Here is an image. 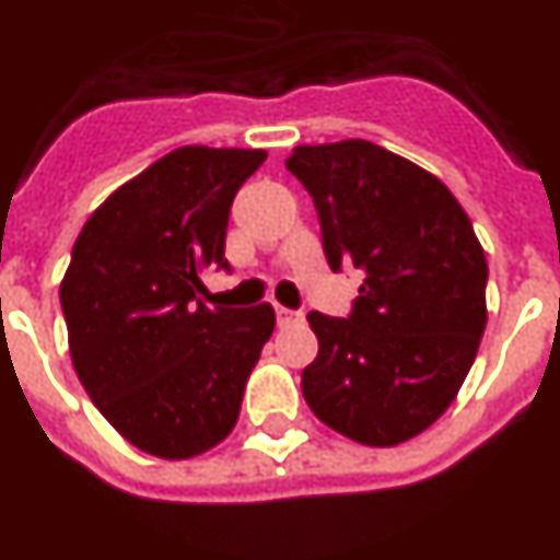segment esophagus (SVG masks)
I'll use <instances>...</instances> for the list:
<instances>
[{
  "label": "esophagus",
  "mask_w": 560,
  "mask_h": 560,
  "mask_svg": "<svg viewBox=\"0 0 560 560\" xmlns=\"http://www.w3.org/2000/svg\"><path fill=\"white\" fill-rule=\"evenodd\" d=\"M302 318H304L302 313H295V310L276 304V322H279V327H290V324H299Z\"/></svg>",
  "instance_id": "1"
}]
</instances>
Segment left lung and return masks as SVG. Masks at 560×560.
Wrapping results in <instances>:
<instances>
[{"label":"left lung","instance_id":"1","mask_svg":"<svg viewBox=\"0 0 560 560\" xmlns=\"http://www.w3.org/2000/svg\"><path fill=\"white\" fill-rule=\"evenodd\" d=\"M288 171L313 196L332 270H364L350 318L307 316L304 401L347 439L396 447L444 416L476 361L483 247L439 176L373 142L299 144Z\"/></svg>","mask_w":560,"mask_h":560}]
</instances>
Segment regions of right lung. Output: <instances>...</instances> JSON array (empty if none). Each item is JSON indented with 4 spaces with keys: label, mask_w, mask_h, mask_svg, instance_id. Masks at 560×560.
<instances>
[{
    "label": "right lung",
    "mask_w": 560,
    "mask_h": 560,
    "mask_svg": "<svg viewBox=\"0 0 560 560\" xmlns=\"http://www.w3.org/2000/svg\"><path fill=\"white\" fill-rule=\"evenodd\" d=\"M265 150L178 148L113 190L79 233L59 302L79 382L121 439L164 462L208 453L236 427L276 313L208 307L230 205Z\"/></svg>",
    "instance_id": "add662e5"
}]
</instances>
